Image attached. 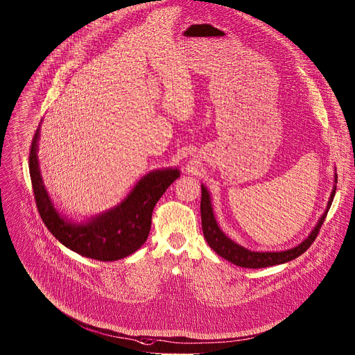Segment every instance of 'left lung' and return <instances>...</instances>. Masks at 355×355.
I'll return each mask as SVG.
<instances>
[{"label":"left lung","mask_w":355,"mask_h":355,"mask_svg":"<svg viewBox=\"0 0 355 355\" xmlns=\"http://www.w3.org/2000/svg\"><path fill=\"white\" fill-rule=\"evenodd\" d=\"M334 182H337V174L334 177ZM334 196H336V185L333 188L331 196H329V201L327 204V209L324 211V214L321 216V218L318 220L317 225L310 232L309 237H306L301 244H298L294 248L286 250V251L258 252V251H250V250L239 245L237 243H234L221 231V228L218 227V224L216 221L214 211H212L209 193L207 191V188L204 185H201V224H202L204 239L208 243V245L214 250L220 257L225 258L227 261L239 266V267L264 268V267L284 264V263H288V261H291V259L300 257L301 254H304L311 247V244L317 239L321 225L324 224L327 212H328L329 207H331Z\"/></svg>","instance_id":"1"}]
</instances>
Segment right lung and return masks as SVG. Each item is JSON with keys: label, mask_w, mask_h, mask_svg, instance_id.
Wrapping results in <instances>:
<instances>
[{"label": "right lung", "mask_w": 355, "mask_h": 355, "mask_svg": "<svg viewBox=\"0 0 355 355\" xmlns=\"http://www.w3.org/2000/svg\"><path fill=\"white\" fill-rule=\"evenodd\" d=\"M38 138L40 127L30 148V175L38 212L54 237L67 248L98 261H116L143 245L150 234L153 209L180 171L167 168L148 173L116 207L77 224L60 214L45 190L37 155Z\"/></svg>", "instance_id": "1"}]
</instances>
